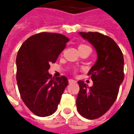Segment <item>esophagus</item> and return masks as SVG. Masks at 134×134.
I'll return each instance as SVG.
<instances>
[{
    "mask_svg": "<svg viewBox=\"0 0 134 134\" xmlns=\"http://www.w3.org/2000/svg\"><path fill=\"white\" fill-rule=\"evenodd\" d=\"M69 83H76V81L75 80H72V79H69Z\"/></svg>",
    "mask_w": 134,
    "mask_h": 134,
    "instance_id": "esophagus-1",
    "label": "esophagus"
}]
</instances>
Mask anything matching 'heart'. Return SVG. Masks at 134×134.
Instances as JSON below:
<instances>
[{"label": "heart", "instance_id": "heart-1", "mask_svg": "<svg viewBox=\"0 0 134 134\" xmlns=\"http://www.w3.org/2000/svg\"><path fill=\"white\" fill-rule=\"evenodd\" d=\"M83 47H88V46H87V45H85V44H81V45L79 46V48H83Z\"/></svg>", "mask_w": 134, "mask_h": 134}]
</instances>
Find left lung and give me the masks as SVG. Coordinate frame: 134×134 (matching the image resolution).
<instances>
[{
	"label": "left lung",
	"mask_w": 134,
	"mask_h": 134,
	"mask_svg": "<svg viewBox=\"0 0 134 134\" xmlns=\"http://www.w3.org/2000/svg\"><path fill=\"white\" fill-rule=\"evenodd\" d=\"M80 36L93 45L98 59L91 68L93 85L83 81L77 83L80 91L76 104L80 115L95 119L106 113L117 98L119 86L124 80V57L121 49L110 37L98 32H80Z\"/></svg>",
	"instance_id": "1"
}]
</instances>
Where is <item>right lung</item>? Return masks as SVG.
<instances>
[{
  "mask_svg": "<svg viewBox=\"0 0 134 134\" xmlns=\"http://www.w3.org/2000/svg\"><path fill=\"white\" fill-rule=\"evenodd\" d=\"M69 41L62 34L43 32L29 37L18 50L16 80L19 93L36 116L45 117L55 113L68 86L66 77H52L48 69Z\"/></svg>",
  "mask_w": 134,
  "mask_h": 134,
  "instance_id": "1",
  "label": "right lung"
}]
</instances>
